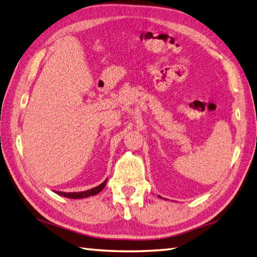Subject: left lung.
<instances>
[{
  "mask_svg": "<svg viewBox=\"0 0 257 257\" xmlns=\"http://www.w3.org/2000/svg\"><path fill=\"white\" fill-rule=\"evenodd\" d=\"M160 197H161V196H160Z\"/></svg>",
  "mask_w": 257,
  "mask_h": 257,
  "instance_id": "8db88e82",
  "label": "left lung"
}]
</instances>
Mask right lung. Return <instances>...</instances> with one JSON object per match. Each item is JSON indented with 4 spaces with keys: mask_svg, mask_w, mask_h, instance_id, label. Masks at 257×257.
Masks as SVG:
<instances>
[{
    "mask_svg": "<svg viewBox=\"0 0 257 257\" xmlns=\"http://www.w3.org/2000/svg\"><path fill=\"white\" fill-rule=\"evenodd\" d=\"M107 180L104 181L102 184H99L96 187H93L91 190H87L84 192H74V193H66V192H59V191H55L56 194H59L61 196H64V197H69V198H84V197H88V196H93V195H96L97 193L101 192L104 187H105Z\"/></svg>",
    "mask_w": 257,
    "mask_h": 257,
    "instance_id": "add662e5",
    "label": "right lung"
}]
</instances>
